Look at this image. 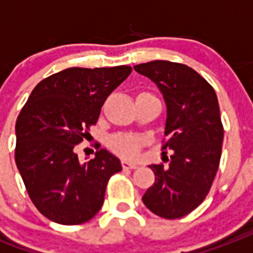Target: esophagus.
I'll return each mask as SVG.
<instances>
[{
    "label": "esophagus",
    "instance_id": "34e87169",
    "mask_svg": "<svg viewBox=\"0 0 253 253\" xmlns=\"http://www.w3.org/2000/svg\"><path fill=\"white\" fill-rule=\"evenodd\" d=\"M122 166H123L125 169H136V168H138V165L136 164H131V162H127V161H122Z\"/></svg>",
    "mask_w": 253,
    "mask_h": 253
}]
</instances>
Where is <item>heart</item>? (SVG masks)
Segmentation results:
<instances>
[{
    "instance_id": "1",
    "label": "heart",
    "mask_w": 253,
    "mask_h": 253,
    "mask_svg": "<svg viewBox=\"0 0 253 253\" xmlns=\"http://www.w3.org/2000/svg\"><path fill=\"white\" fill-rule=\"evenodd\" d=\"M143 145L142 138L135 135H128V134H121V135H114L110 138L108 146L115 154L121 155L123 158L131 160L135 158L138 151Z\"/></svg>"
}]
</instances>
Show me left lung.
Instances as JSON below:
<instances>
[{
  "label": "left lung",
  "mask_w": 253,
  "mask_h": 253,
  "mask_svg": "<svg viewBox=\"0 0 253 253\" xmlns=\"http://www.w3.org/2000/svg\"><path fill=\"white\" fill-rule=\"evenodd\" d=\"M134 69L154 82L164 95L168 141L162 149L171 150L166 157L169 168L150 165L155 182L142 201L157 216L179 218L205 200L218 169L224 128L216 92L185 64L154 60Z\"/></svg>",
  "instance_id": "obj_1"
}]
</instances>
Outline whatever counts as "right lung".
Returning <instances> with one entry per match:
<instances>
[{"instance_id":"1","label":"right lung","mask_w":253,"mask_h":253,"mask_svg":"<svg viewBox=\"0 0 253 253\" xmlns=\"http://www.w3.org/2000/svg\"><path fill=\"white\" fill-rule=\"evenodd\" d=\"M131 71L128 65L67 68L41 80L22 107L16 122V165L32 203L46 218L78 225L100 211L121 161L100 149L80 164L76 145Z\"/></svg>"}]
</instances>
